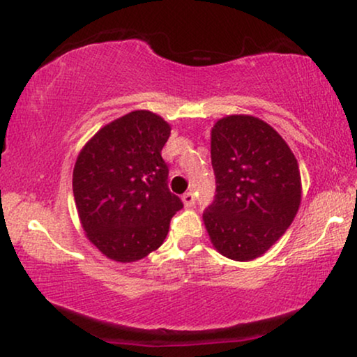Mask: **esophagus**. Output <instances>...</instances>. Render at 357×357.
<instances>
[{
    "label": "esophagus",
    "mask_w": 357,
    "mask_h": 357,
    "mask_svg": "<svg viewBox=\"0 0 357 357\" xmlns=\"http://www.w3.org/2000/svg\"><path fill=\"white\" fill-rule=\"evenodd\" d=\"M183 202L186 207H192L194 204H196V196H194V192H186L183 196Z\"/></svg>",
    "instance_id": "34e87169"
}]
</instances>
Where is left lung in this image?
I'll return each instance as SVG.
<instances>
[{
    "mask_svg": "<svg viewBox=\"0 0 357 357\" xmlns=\"http://www.w3.org/2000/svg\"><path fill=\"white\" fill-rule=\"evenodd\" d=\"M211 158L217 194L202 215L208 238L225 258H259L301 207L296 156L269 123L235 114L212 127Z\"/></svg>",
    "mask_w": 357,
    "mask_h": 357,
    "instance_id": "1",
    "label": "left lung"
}]
</instances>
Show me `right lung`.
I'll list each match as a JSON object with an SVG mask.
<instances>
[{"label":"right lung","mask_w":357,"mask_h":357,"mask_svg":"<svg viewBox=\"0 0 357 357\" xmlns=\"http://www.w3.org/2000/svg\"><path fill=\"white\" fill-rule=\"evenodd\" d=\"M171 127L150 111L109 122L83 146L73 168V196L86 238L117 263L158 250L183 202L168 189L161 150Z\"/></svg>","instance_id":"obj_1"}]
</instances>
